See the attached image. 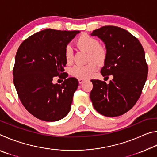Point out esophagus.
Returning a JSON list of instances; mask_svg holds the SVG:
<instances>
[{
	"instance_id": "esophagus-1",
	"label": "esophagus",
	"mask_w": 157,
	"mask_h": 157,
	"mask_svg": "<svg viewBox=\"0 0 157 157\" xmlns=\"http://www.w3.org/2000/svg\"><path fill=\"white\" fill-rule=\"evenodd\" d=\"M85 80L84 79H82V78H79V79H78V82H79V84H82V82H84Z\"/></svg>"
}]
</instances>
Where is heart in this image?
<instances>
[{
	"instance_id": "heart-1",
	"label": "heart",
	"mask_w": 157,
	"mask_h": 157,
	"mask_svg": "<svg viewBox=\"0 0 157 157\" xmlns=\"http://www.w3.org/2000/svg\"><path fill=\"white\" fill-rule=\"evenodd\" d=\"M78 49L88 52V61L94 60L98 63L104 62L107 57V50L105 47L99 44L96 38L82 34L75 41ZM65 60L67 63H71L73 59V51L71 46H67L63 51ZM97 70V63L90 62L85 65H76L71 69V74L79 78H87L91 76Z\"/></svg>"
}]
</instances>
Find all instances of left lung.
<instances>
[{"label": "left lung", "mask_w": 157, "mask_h": 157, "mask_svg": "<svg viewBox=\"0 0 157 157\" xmlns=\"http://www.w3.org/2000/svg\"><path fill=\"white\" fill-rule=\"evenodd\" d=\"M91 36L99 37L107 49L101 73L113 77L108 84L99 79L91 80L94 85L90 94L92 104L103 116H121L136 104L147 79L144 50L136 37L116 26H103L93 31Z\"/></svg>", "instance_id": "1"}]
</instances>
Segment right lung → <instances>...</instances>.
Instances as JSON below:
<instances>
[{"instance_id":"right-lung-1","label":"right lung","mask_w":157,"mask_h":157,"mask_svg":"<svg viewBox=\"0 0 157 157\" xmlns=\"http://www.w3.org/2000/svg\"><path fill=\"white\" fill-rule=\"evenodd\" d=\"M79 33L46 29L26 39L17 50L13 68L16 90L28 112L41 121H57L71 110L79 82L66 79L63 51ZM57 76L65 79L62 85L52 83Z\"/></svg>"}]
</instances>
